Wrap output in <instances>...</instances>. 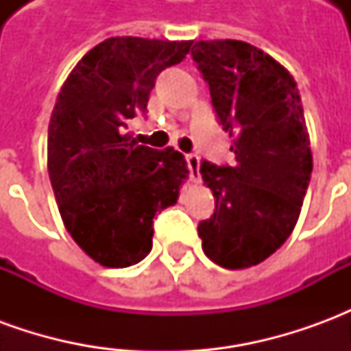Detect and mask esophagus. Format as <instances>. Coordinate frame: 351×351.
Masks as SVG:
<instances>
[{"mask_svg": "<svg viewBox=\"0 0 351 351\" xmlns=\"http://www.w3.org/2000/svg\"><path fill=\"white\" fill-rule=\"evenodd\" d=\"M186 163L190 169L191 180H199V156L197 154H188L186 156Z\"/></svg>", "mask_w": 351, "mask_h": 351, "instance_id": "34e87169", "label": "esophagus"}]
</instances>
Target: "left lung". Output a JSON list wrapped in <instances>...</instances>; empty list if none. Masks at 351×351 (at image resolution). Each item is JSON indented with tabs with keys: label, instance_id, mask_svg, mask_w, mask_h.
Here are the masks:
<instances>
[{
	"label": "left lung",
	"instance_id": "8db88e82",
	"mask_svg": "<svg viewBox=\"0 0 351 351\" xmlns=\"http://www.w3.org/2000/svg\"><path fill=\"white\" fill-rule=\"evenodd\" d=\"M191 58L210 90L233 165L201 161L216 208L199 221L203 252L226 269L261 263L291 235L312 173V154L293 77L243 41H199Z\"/></svg>",
	"mask_w": 351,
	"mask_h": 351
}]
</instances>
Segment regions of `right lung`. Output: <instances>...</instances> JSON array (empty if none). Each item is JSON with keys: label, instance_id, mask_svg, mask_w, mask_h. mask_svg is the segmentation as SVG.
I'll use <instances>...</instances> for the list:
<instances>
[{"label": "right lung", "instance_id": "1", "mask_svg": "<svg viewBox=\"0 0 351 351\" xmlns=\"http://www.w3.org/2000/svg\"><path fill=\"white\" fill-rule=\"evenodd\" d=\"M193 41L110 37L65 80L49 125V175L73 241L105 267H130L152 250L154 218L175 205L188 175L173 148L123 135L146 114L156 79Z\"/></svg>", "mask_w": 351, "mask_h": 351}]
</instances>
